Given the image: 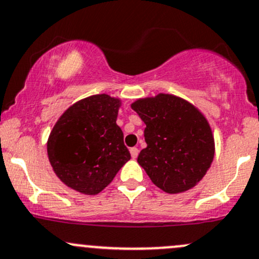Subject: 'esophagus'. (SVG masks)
<instances>
[{
  "instance_id": "1",
  "label": "esophagus",
  "mask_w": 259,
  "mask_h": 259,
  "mask_svg": "<svg viewBox=\"0 0 259 259\" xmlns=\"http://www.w3.org/2000/svg\"><path fill=\"white\" fill-rule=\"evenodd\" d=\"M130 154H132L133 159H137L139 155V149L138 148H132L130 149Z\"/></svg>"
}]
</instances>
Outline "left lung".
I'll return each mask as SVG.
<instances>
[{"mask_svg":"<svg viewBox=\"0 0 259 259\" xmlns=\"http://www.w3.org/2000/svg\"><path fill=\"white\" fill-rule=\"evenodd\" d=\"M132 108L146 124V148L138 162L159 189L179 194L205 176L214 143L205 116L186 100L170 94L139 99Z\"/></svg>","mask_w":259,"mask_h":259,"instance_id":"1","label":"left lung"}]
</instances>
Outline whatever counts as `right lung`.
I'll return each mask as SVG.
<instances>
[{
    "mask_svg": "<svg viewBox=\"0 0 259 259\" xmlns=\"http://www.w3.org/2000/svg\"><path fill=\"white\" fill-rule=\"evenodd\" d=\"M120 100L92 95L64 111L52 130L48 157L56 175L68 187L97 195L130 160L124 134L116 125Z\"/></svg>",
    "mask_w": 259,
    "mask_h": 259,
    "instance_id": "add662e5",
    "label": "right lung"
}]
</instances>
